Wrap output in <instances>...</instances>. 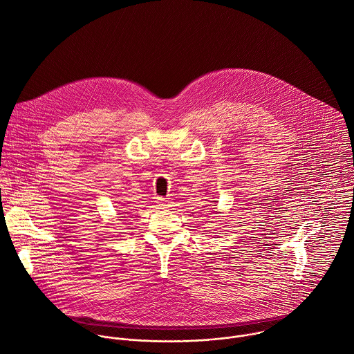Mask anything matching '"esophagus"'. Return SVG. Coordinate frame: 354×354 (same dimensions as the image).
<instances>
[{
	"instance_id": "34e87169",
	"label": "esophagus",
	"mask_w": 354,
	"mask_h": 354,
	"mask_svg": "<svg viewBox=\"0 0 354 354\" xmlns=\"http://www.w3.org/2000/svg\"><path fill=\"white\" fill-rule=\"evenodd\" d=\"M157 204H158V207L162 208V209L171 207V201H169L168 198H157Z\"/></svg>"
}]
</instances>
